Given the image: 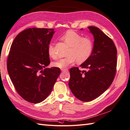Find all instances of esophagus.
<instances>
[{
    "mask_svg": "<svg viewBox=\"0 0 130 130\" xmlns=\"http://www.w3.org/2000/svg\"><path fill=\"white\" fill-rule=\"evenodd\" d=\"M61 71L62 72H66V71H68V69H61Z\"/></svg>",
    "mask_w": 130,
    "mask_h": 130,
    "instance_id": "1",
    "label": "esophagus"
}]
</instances>
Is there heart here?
<instances>
[{
	"label": "heart",
	"mask_w": 130,
	"mask_h": 130,
	"mask_svg": "<svg viewBox=\"0 0 130 130\" xmlns=\"http://www.w3.org/2000/svg\"><path fill=\"white\" fill-rule=\"evenodd\" d=\"M62 39L70 46V48L67 56L53 63V65L55 67L66 68L76 61L79 64H82L91 56L93 50V42L90 38L83 37L76 32L69 30L62 35ZM47 53L53 59L58 58L52 44H50L48 46Z\"/></svg>",
	"instance_id": "1"
}]
</instances>
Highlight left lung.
<instances>
[{"mask_svg":"<svg viewBox=\"0 0 130 130\" xmlns=\"http://www.w3.org/2000/svg\"><path fill=\"white\" fill-rule=\"evenodd\" d=\"M94 37L91 55L79 68L70 69L69 86L77 99L84 102L98 98L110 86L116 72L117 49L112 39L95 26L87 27Z\"/></svg>","mask_w":130,"mask_h":130,"instance_id":"obj_1","label":"left lung"}]
</instances>
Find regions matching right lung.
Instances as JSON below:
<instances>
[{
    "instance_id": "right-lung-1",
    "label": "right lung",
    "mask_w": 130,
    "mask_h": 130,
    "mask_svg": "<svg viewBox=\"0 0 130 130\" xmlns=\"http://www.w3.org/2000/svg\"><path fill=\"white\" fill-rule=\"evenodd\" d=\"M54 29L29 28L13 41L7 59V70L19 95L33 104L41 102L53 89L60 74L59 68H46L50 61L47 47Z\"/></svg>"
}]
</instances>
